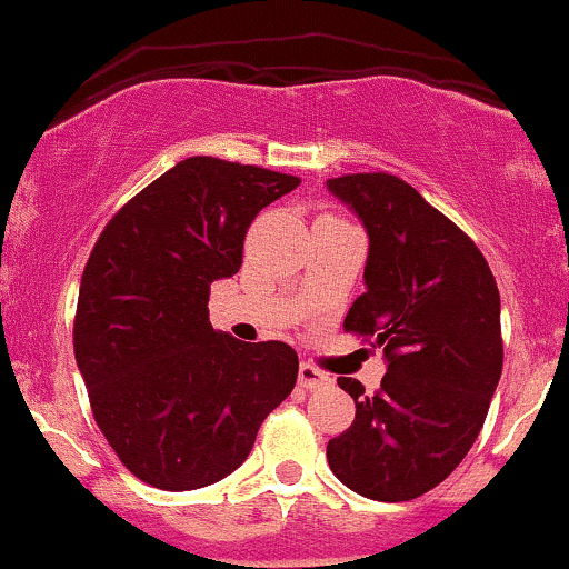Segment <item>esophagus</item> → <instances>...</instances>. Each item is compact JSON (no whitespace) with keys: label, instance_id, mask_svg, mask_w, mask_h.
Returning a JSON list of instances; mask_svg holds the SVG:
<instances>
[{"label":"esophagus","instance_id":"esophagus-1","mask_svg":"<svg viewBox=\"0 0 569 569\" xmlns=\"http://www.w3.org/2000/svg\"><path fill=\"white\" fill-rule=\"evenodd\" d=\"M298 383L303 386V389L313 391V389H322V386H330L332 378L327 376V372L317 370V367H313V365H306L303 362V365L298 367Z\"/></svg>","mask_w":569,"mask_h":569}]
</instances>
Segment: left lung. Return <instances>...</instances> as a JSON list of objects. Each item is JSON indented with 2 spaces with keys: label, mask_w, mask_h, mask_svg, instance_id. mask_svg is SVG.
Here are the masks:
<instances>
[{
  "label": "left lung",
  "mask_w": 569,
  "mask_h": 569,
  "mask_svg": "<svg viewBox=\"0 0 569 569\" xmlns=\"http://www.w3.org/2000/svg\"><path fill=\"white\" fill-rule=\"evenodd\" d=\"M327 191L370 239L343 327L386 359L376 393L338 378L357 418L327 442V463L359 496L402 503L445 482L482 431L503 370L500 292L479 247L402 178L359 172Z\"/></svg>",
  "instance_id": "obj_1"
}]
</instances>
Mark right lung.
Returning <instances> with one entry per match:
<instances>
[{
  "instance_id": "obj_1",
  "label": "right lung",
  "mask_w": 569,
  "mask_h": 569,
  "mask_svg": "<svg viewBox=\"0 0 569 569\" xmlns=\"http://www.w3.org/2000/svg\"><path fill=\"white\" fill-rule=\"evenodd\" d=\"M298 183L263 167L183 159L92 247L73 357L100 431L146 485L183 492L229 477L296 389V349L216 332L207 300L242 266L258 212Z\"/></svg>"
}]
</instances>
